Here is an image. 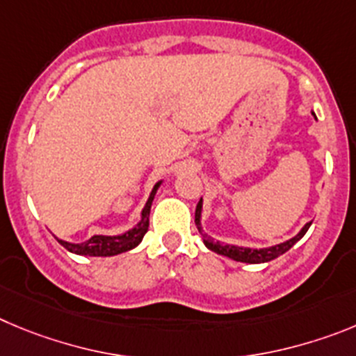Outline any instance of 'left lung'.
I'll return each mask as SVG.
<instances>
[{"mask_svg": "<svg viewBox=\"0 0 356 356\" xmlns=\"http://www.w3.org/2000/svg\"><path fill=\"white\" fill-rule=\"evenodd\" d=\"M200 216H202V198L198 200L197 204V211H195V223H197V229L200 232L202 239H204V245L207 246L209 250L216 252L220 255H225V257L232 259V261H238V262H248V264H261V262H270L273 259L280 257L282 254H286L287 250L291 248L293 245H296L300 239L305 236V232L309 230L310 223H305L300 232L294 236V238L287 239V241L280 243V245H275V246H268V248H246V246H236V245H223L220 241H214L211 236H207L204 230H202V223H200Z\"/></svg>", "mask_w": 356, "mask_h": 356, "instance_id": "left-lung-1", "label": "left lung"}]
</instances>
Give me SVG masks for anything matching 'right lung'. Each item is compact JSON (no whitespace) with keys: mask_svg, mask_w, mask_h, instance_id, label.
I'll list each match as a JSON object with an SVG mask.
<instances>
[{"mask_svg":"<svg viewBox=\"0 0 356 356\" xmlns=\"http://www.w3.org/2000/svg\"><path fill=\"white\" fill-rule=\"evenodd\" d=\"M161 182L163 181L156 182V186L152 188V191H150L145 207L142 209L140 222L131 230H126V232L118 234V236H92V238L85 243H69L62 241V239H58V243L63 248L72 252V254L92 255V257H110V255H118L127 252V250H133L134 246H138L140 243H142L143 236H145V232L149 230L150 206H152V200H154L156 191H158V188L161 186Z\"/></svg>","mask_w":356,"mask_h":356,"instance_id":"obj_1","label":"right lung"}]
</instances>
